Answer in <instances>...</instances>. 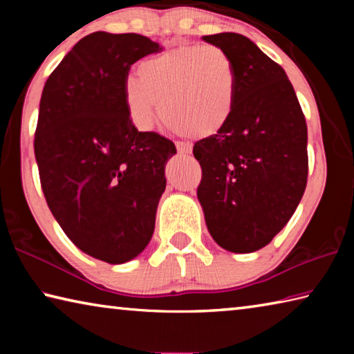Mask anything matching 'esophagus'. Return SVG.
I'll list each match as a JSON object with an SVG mask.
<instances>
[{
    "mask_svg": "<svg viewBox=\"0 0 354 354\" xmlns=\"http://www.w3.org/2000/svg\"><path fill=\"white\" fill-rule=\"evenodd\" d=\"M179 154H190L192 153V143L189 142H178L176 143Z\"/></svg>",
    "mask_w": 354,
    "mask_h": 354,
    "instance_id": "1",
    "label": "esophagus"
}]
</instances>
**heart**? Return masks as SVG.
<instances>
[{
  "mask_svg": "<svg viewBox=\"0 0 354 354\" xmlns=\"http://www.w3.org/2000/svg\"><path fill=\"white\" fill-rule=\"evenodd\" d=\"M123 82V103L137 129H151L160 109L167 124L190 137H209L234 112L239 75L217 45H183L137 65ZM161 103L159 104L158 101Z\"/></svg>",
  "mask_w": 354,
  "mask_h": 354,
  "instance_id": "1",
  "label": "heart"
}]
</instances>
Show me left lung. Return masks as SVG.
Masks as SVG:
<instances>
[{
  "mask_svg": "<svg viewBox=\"0 0 354 354\" xmlns=\"http://www.w3.org/2000/svg\"><path fill=\"white\" fill-rule=\"evenodd\" d=\"M203 40L230 53L239 84L234 112L198 140V200L207 230L232 253L261 250L295 212L308 183V127L286 71L245 35Z\"/></svg>",
  "mask_w": 354,
  "mask_h": 354,
  "instance_id": "1",
  "label": "left lung"
}]
</instances>
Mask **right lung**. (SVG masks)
<instances>
[{
    "label": "right lung",
    "instance_id": "obj_1",
    "mask_svg": "<svg viewBox=\"0 0 354 354\" xmlns=\"http://www.w3.org/2000/svg\"><path fill=\"white\" fill-rule=\"evenodd\" d=\"M162 46L140 34L81 39L41 92L34 153L48 207L84 253L107 263L140 254L154 232L175 143L140 133L123 103L131 65Z\"/></svg>",
    "mask_w": 354,
    "mask_h": 354
}]
</instances>
